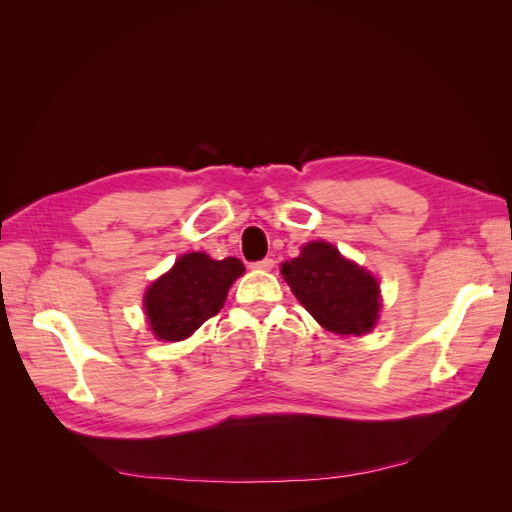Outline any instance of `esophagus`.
Instances as JSON below:
<instances>
[{
  "label": "esophagus",
  "instance_id": "34e87169",
  "mask_svg": "<svg viewBox=\"0 0 512 512\" xmlns=\"http://www.w3.org/2000/svg\"><path fill=\"white\" fill-rule=\"evenodd\" d=\"M252 267H254V269H260V271H271V269L275 267V260H273V258H262V260L254 262Z\"/></svg>",
  "mask_w": 512,
  "mask_h": 512
}]
</instances>
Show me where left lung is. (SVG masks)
Here are the masks:
<instances>
[{
    "label": "left lung",
    "mask_w": 512,
    "mask_h": 512,
    "mask_svg": "<svg viewBox=\"0 0 512 512\" xmlns=\"http://www.w3.org/2000/svg\"><path fill=\"white\" fill-rule=\"evenodd\" d=\"M294 297L324 329L337 335H363L374 329L380 290L374 275L346 260L327 241L303 245L301 256L282 267Z\"/></svg>",
    "instance_id": "8db88e82"
}]
</instances>
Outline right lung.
I'll return each instance as SVG.
<instances>
[{
    "label": "right lung",
    "instance_id": "obj_1",
    "mask_svg": "<svg viewBox=\"0 0 512 512\" xmlns=\"http://www.w3.org/2000/svg\"><path fill=\"white\" fill-rule=\"evenodd\" d=\"M243 273L239 258L213 260L203 252L181 256L145 294L149 327L164 342H181L220 312L228 288Z\"/></svg>",
    "mask_w": 512,
    "mask_h": 512
}]
</instances>
